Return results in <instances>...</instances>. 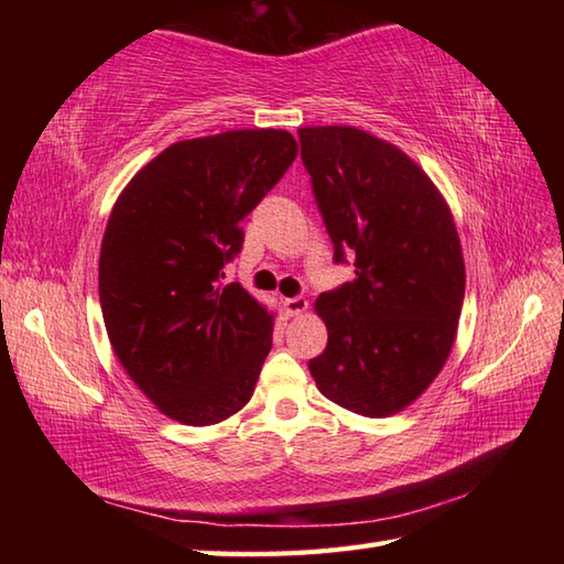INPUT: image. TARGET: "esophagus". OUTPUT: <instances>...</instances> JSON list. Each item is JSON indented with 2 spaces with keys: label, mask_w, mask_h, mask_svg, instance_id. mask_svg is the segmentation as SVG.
Here are the masks:
<instances>
[{
  "label": "esophagus",
  "mask_w": 564,
  "mask_h": 564,
  "mask_svg": "<svg viewBox=\"0 0 564 564\" xmlns=\"http://www.w3.org/2000/svg\"><path fill=\"white\" fill-rule=\"evenodd\" d=\"M307 301L303 295H297V297H289V301H285V313H289L291 317H297V315H303L305 310H307Z\"/></svg>",
  "instance_id": "esophagus-1"
}]
</instances>
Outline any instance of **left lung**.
Returning a JSON list of instances; mask_svg holds the SVG:
<instances>
[{"label":"left lung","instance_id":"left-lung-1","mask_svg":"<svg viewBox=\"0 0 564 564\" xmlns=\"http://www.w3.org/2000/svg\"><path fill=\"white\" fill-rule=\"evenodd\" d=\"M334 257L356 279L322 293L317 390L361 416L406 410L446 366L465 297L451 206L410 154L354 126L297 128Z\"/></svg>","mask_w":564,"mask_h":564}]
</instances>
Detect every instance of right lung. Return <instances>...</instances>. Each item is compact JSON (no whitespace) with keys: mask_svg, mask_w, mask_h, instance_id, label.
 I'll return each instance as SVG.
<instances>
[{"mask_svg":"<svg viewBox=\"0 0 564 564\" xmlns=\"http://www.w3.org/2000/svg\"><path fill=\"white\" fill-rule=\"evenodd\" d=\"M295 154V138L275 128L178 140L113 203L99 254L106 334L130 380L174 422L220 424L254 394L273 313L223 283V267Z\"/></svg>","mask_w":564,"mask_h":564,"instance_id":"1","label":"right lung"}]
</instances>
